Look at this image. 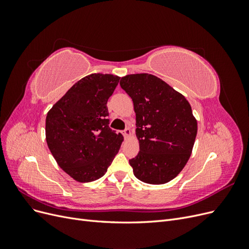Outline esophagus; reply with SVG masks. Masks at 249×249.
Listing matches in <instances>:
<instances>
[{
	"label": "esophagus",
	"instance_id": "34e87169",
	"mask_svg": "<svg viewBox=\"0 0 249 249\" xmlns=\"http://www.w3.org/2000/svg\"><path fill=\"white\" fill-rule=\"evenodd\" d=\"M124 136L125 139L129 138V137L131 136V130H130V127H126V129L124 131Z\"/></svg>",
	"mask_w": 249,
	"mask_h": 249
}]
</instances>
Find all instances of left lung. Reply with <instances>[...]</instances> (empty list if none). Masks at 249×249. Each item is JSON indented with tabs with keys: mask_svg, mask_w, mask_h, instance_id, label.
Instances as JSON below:
<instances>
[{
	"mask_svg": "<svg viewBox=\"0 0 249 249\" xmlns=\"http://www.w3.org/2000/svg\"><path fill=\"white\" fill-rule=\"evenodd\" d=\"M120 86L136 113L139 153L131 159L134 176L146 184L175 178L191 156L197 122L186 97L149 73L127 74Z\"/></svg>",
	"mask_w": 249,
	"mask_h": 249,
	"instance_id": "obj_1",
	"label": "left lung"
}]
</instances>
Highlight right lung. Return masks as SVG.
<instances>
[{
	"label": "right lung",
	"instance_id": "add662e5",
	"mask_svg": "<svg viewBox=\"0 0 249 249\" xmlns=\"http://www.w3.org/2000/svg\"><path fill=\"white\" fill-rule=\"evenodd\" d=\"M119 77L91 73L78 81L46 118V139L56 162L80 183L107 172L124 141L109 127L108 99Z\"/></svg>",
	"mask_w": 249,
	"mask_h": 249
}]
</instances>
